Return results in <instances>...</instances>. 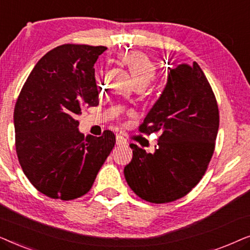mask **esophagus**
I'll return each instance as SVG.
<instances>
[{
    "instance_id": "1",
    "label": "esophagus",
    "mask_w": 250,
    "mask_h": 250,
    "mask_svg": "<svg viewBox=\"0 0 250 250\" xmlns=\"http://www.w3.org/2000/svg\"><path fill=\"white\" fill-rule=\"evenodd\" d=\"M116 145L119 146H127V140L122 135H116Z\"/></svg>"
}]
</instances>
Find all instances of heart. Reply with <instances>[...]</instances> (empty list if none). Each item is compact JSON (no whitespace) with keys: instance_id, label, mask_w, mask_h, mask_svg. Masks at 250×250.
Returning a JSON list of instances; mask_svg holds the SVG:
<instances>
[{"instance_id":"b5f03b06","label":"heart","mask_w":250,"mask_h":250,"mask_svg":"<svg viewBox=\"0 0 250 250\" xmlns=\"http://www.w3.org/2000/svg\"><path fill=\"white\" fill-rule=\"evenodd\" d=\"M123 63L131 71L138 86L146 87L156 76V64L140 51H128L122 54Z\"/></svg>"}]
</instances>
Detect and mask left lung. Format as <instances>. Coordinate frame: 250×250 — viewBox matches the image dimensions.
I'll list each match as a JSON object with an SVG mask.
<instances>
[{
  "label": "left lung",
  "mask_w": 250,
  "mask_h": 250,
  "mask_svg": "<svg viewBox=\"0 0 250 250\" xmlns=\"http://www.w3.org/2000/svg\"><path fill=\"white\" fill-rule=\"evenodd\" d=\"M164 92L139 131L159 133L155 153L134 143L124 168L129 188L152 204L175 201L190 192L206 173L215 150L220 112L209 82L199 64L169 68Z\"/></svg>",
  "instance_id": "1"
}]
</instances>
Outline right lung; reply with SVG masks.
<instances>
[{"instance_id":"right-lung-1","label":"right lung","mask_w":250,"mask_h":250,"mask_svg":"<svg viewBox=\"0 0 250 250\" xmlns=\"http://www.w3.org/2000/svg\"><path fill=\"white\" fill-rule=\"evenodd\" d=\"M107 50L62 44L41 58L17 99L16 151L29 182L53 199L87 193L115 146L111 131L101 136L78 131L76 116L99 104L94 63Z\"/></svg>"}]
</instances>
